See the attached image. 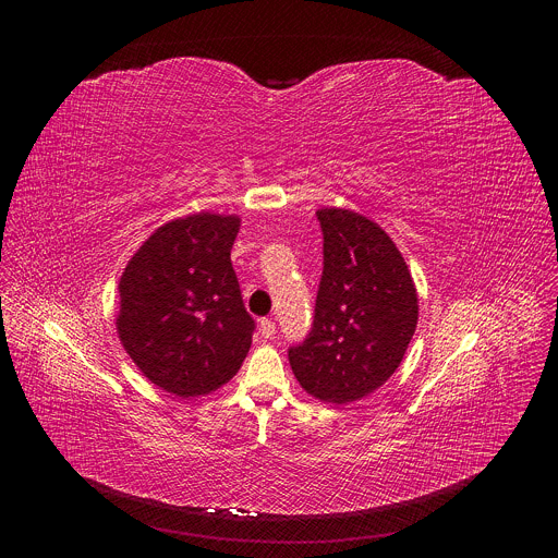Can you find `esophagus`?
<instances>
[{
  "label": "esophagus",
  "instance_id": "34e87169",
  "mask_svg": "<svg viewBox=\"0 0 558 558\" xmlns=\"http://www.w3.org/2000/svg\"><path fill=\"white\" fill-rule=\"evenodd\" d=\"M260 333H263V338L271 340L276 336V323H271L265 317V320H260Z\"/></svg>",
  "mask_w": 558,
  "mask_h": 558
}]
</instances>
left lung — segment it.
Returning <instances> with one entry per match:
<instances>
[{
	"label": "left lung",
	"mask_w": 558,
	"mask_h": 558,
	"mask_svg": "<svg viewBox=\"0 0 558 558\" xmlns=\"http://www.w3.org/2000/svg\"><path fill=\"white\" fill-rule=\"evenodd\" d=\"M315 214L325 271L313 329L289 349V364L311 397L342 407L377 390L402 364L420 298L402 252L377 222L342 207Z\"/></svg>",
	"instance_id": "left-lung-1"
}]
</instances>
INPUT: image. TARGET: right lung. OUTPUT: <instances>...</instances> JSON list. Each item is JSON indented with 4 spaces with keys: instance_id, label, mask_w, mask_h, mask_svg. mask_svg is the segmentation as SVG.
Here are the masks:
<instances>
[{
    "instance_id": "obj_1",
    "label": "right lung",
    "mask_w": 558,
    "mask_h": 558,
    "mask_svg": "<svg viewBox=\"0 0 558 558\" xmlns=\"http://www.w3.org/2000/svg\"><path fill=\"white\" fill-rule=\"evenodd\" d=\"M235 214H190L145 238L119 280L117 333L158 388L192 400L243 366L254 333L231 267Z\"/></svg>"
}]
</instances>
